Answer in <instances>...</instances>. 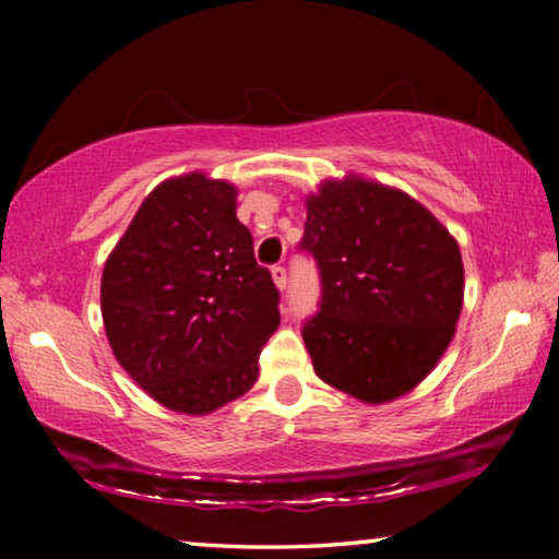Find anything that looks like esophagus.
<instances>
[{"label": "esophagus", "instance_id": "obj_1", "mask_svg": "<svg viewBox=\"0 0 559 559\" xmlns=\"http://www.w3.org/2000/svg\"><path fill=\"white\" fill-rule=\"evenodd\" d=\"M271 276H273V283H276V286L283 290L286 288V283H288V273H286V266H281V263H276V266L271 269Z\"/></svg>", "mask_w": 559, "mask_h": 559}]
</instances>
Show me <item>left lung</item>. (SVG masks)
Returning a JSON list of instances; mask_svg holds the SVG:
<instances>
[{
    "mask_svg": "<svg viewBox=\"0 0 559 559\" xmlns=\"http://www.w3.org/2000/svg\"><path fill=\"white\" fill-rule=\"evenodd\" d=\"M300 251L320 273L302 340L318 377L367 404L414 390L449 347L463 306L459 243L427 206L362 177L306 200Z\"/></svg>",
    "mask_w": 559,
    "mask_h": 559,
    "instance_id": "8db88e82",
    "label": "left lung"
}]
</instances>
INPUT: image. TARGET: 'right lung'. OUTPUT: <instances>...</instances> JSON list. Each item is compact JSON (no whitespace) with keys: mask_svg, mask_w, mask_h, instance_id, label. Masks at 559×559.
I'll use <instances>...</instances> for the list:
<instances>
[{"mask_svg":"<svg viewBox=\"0 0 559 559\" xmlns=\"http://www.w3.org/2000/svg\"><path fill=\"white\" fill-rule=\"evenodd\" d=\"M281 293L236 219V187L202 173L157 185L106 261L100 310L132 380L182 414L246 394Z\"/></svg>","mask_w":559,"mask_h":559,"instance_id":"1","label":"right lung"}]
</instances>
